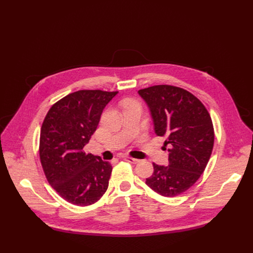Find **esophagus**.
<instances>
[{
	"label": "esophagus",
	"instance_id": "obj_1",
	"mask_svg": "<svg viewBox=\"0 0 253 253\" xmlns=\"http://www.w3.org/2000/svg\"><path fill=\"white\" fill-rule=\"evenodd\" d=\"M124 160L129 162V163H133V164H136V163L139 162L138 159H134V158H131V157H128V156L124 157Z\"/></svg>",
	"mask_w": 253,
	"mask_h": 253
}]
</instances>
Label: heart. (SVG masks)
Returning a JSON list of instances; mask_svg holds the SVG:
<instances>
[{"label":"heart","instance_id":"heart-1","mask_svg":"<svg viewBox=\"0 0 253 253\" xmlns=\"http://www.w3.org/2000/svg\"><path fill=\"white\" fill-rule=\"evenodd\" d=\"M131 102H134V101H131V100H128V101H126V102L124 103V105H126V104H128V103H131Z\"/></svg>","mask_w":253,"mask_h":253}]
</instances>
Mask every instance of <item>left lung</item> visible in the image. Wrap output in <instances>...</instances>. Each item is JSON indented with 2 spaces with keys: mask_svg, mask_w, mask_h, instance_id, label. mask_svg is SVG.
<instances>
[{
  "mask_svg": "<svg viewBox=\"0 0 253 253\" xmlns=\"http://www.w3.org/2000/svg\"><path fill=\"white\" fill-rule=\"evenodd\" d=\"M148 103L158 136L169 149V165L153 163L149 187L164 197H176L200 178L214 143V129L205 105L191 92L171 85L138 90Z\"/></svg>",
  "mask_w": 253,
  "mask_h": 253,
  "instance_id": "obj_1",
  "label": "left lung"
}]
</instances>
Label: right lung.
I'll return each mask as SVG.
<instances>
[{
    "instance_id": "right-lung-1",
    "label": "right lung",
    "mask_w": 253,
    "mask_h": 253,
    "mask_svg": "<svg viewBox=\"0 0 253 253\" xmlns=\"http://www.w3.org/2000/svg\"><path fill=\"white\" fill-rule=\"evenodd\" d=\"M118 91L79 90L48 111L40 134L39 154L45 176L58 195L77 206L94 204L108 190L113 167L86 154L104 106Z\"/></svg>"
}]
</instances>
